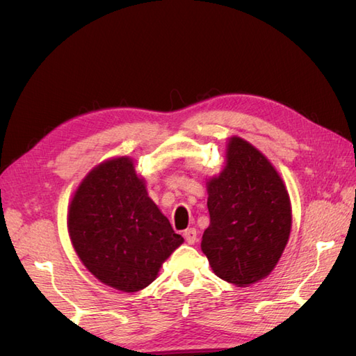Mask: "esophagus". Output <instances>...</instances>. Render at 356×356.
Returning <instances> with one entry per match:
<instances>
[{
  "label": "esophagus",
  "instance_id": "esophagus-1",
  "mask_svg": "<svg viewBox=\"0 0 356 356\" xmlns=\"http://www.w3.org/2000/svg\"><path fill=\"white\" fill-rule=\"evenodd\" d=\"M184 237H185L188 245H194L195 241H197V231H195L194 228L186 229V231L184 232Z\"/></svg>",
  "mask_w": 356,
  "mask_h": 356
}]
</instances>
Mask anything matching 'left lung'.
<instances>
[{
	"label": "left lung",
	"mask_w": 356,
	"mask_h": 356,
	"mask_svg": "<svg viewBox=\"0 0 356 356\" xmlns=\"http://www.w3.org/2000/svg\"><path fill=\"white\" fill-rule=\"evenodd\" d=\"M209 226L202 251L217 277L238 287L266 278L291 236L292 208L283 179L252 143L232 136L226 163L208 179Z\"/></svg>",
	"instance_id": "1"
}]
</instances>
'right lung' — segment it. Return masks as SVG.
Segmentation results:
<instances>
[{
    "label": "right lung",
    "mask_w": 356,
    "mask_h": 356,
    "mask_svg": "<svg viewBox=\"0 0 356 356\" xmlns=\"http://www.w3.org/2000/svg\"><path fill=\"white\" fill-rule=\"evenodd\" d=\"M82 264L113 289L138 292L154 282L163 261L184 243L148 197L131 157H111L81 180L67 213Z\"/></svg>",
    "instance_id": "right-lung-1"
}]
</instances>
